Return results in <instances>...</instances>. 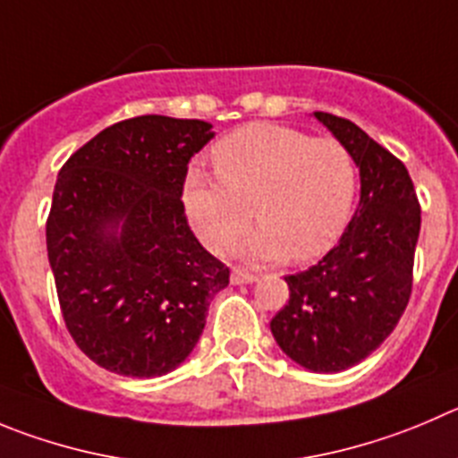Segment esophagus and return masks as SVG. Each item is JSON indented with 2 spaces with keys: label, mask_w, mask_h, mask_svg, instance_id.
I'll return each mask as SVG.
<instances>
[{
  "label": "esophagus",
  "mask_w": 458,
  "mask_h": 458,
  "mask_svg": "<svg viewBox=\"0 0 458 458\" xmlns=\"http://www.w3.org/2000/svg\"><path fill=\"white\" fill-rule=\"evenodd\" d=\"M258 280V276L250 271H246V268L242 267H234L233 268V282L234 284H249V282H255Z\"/></svg>",
  "instance_id": "34e87169"
}]
</instances>
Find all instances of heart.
<instances>
[{"label": "heart", "instance_id": "heart-1", "mask_svg": "<svg viewBox=\"0 0 458 458\" xmlns=\"http://www.w3.org/2000/svg\"><path fill=\"white\" fill-rule=\"evenodd\" d=\"M216 178L194 169L185 205L200 242L225 253L255 219L246 249L264 259L296 262L335 249L352 216L357 162L344 142L311 138L280 123H249L212 148Z\"/></svg>", "mask_w": 458, "mask_h": 458}]
</instances>
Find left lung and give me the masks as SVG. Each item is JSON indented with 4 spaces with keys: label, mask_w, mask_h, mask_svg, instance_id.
<instances>
[{
    "label": "left lung",
    "mask_w": 458,
    "mask_h": 458,
    "mask_svg": "<svg viewBox=\"0 0 458 458\" xmlns=\"http://www.w3.org/2000/svg\"><path fill=\"white\" fill-rule=\"evenodd\" d=\"M352 153L361 200L339 243L307 271L287 276L289 301L271 332L296 364L339 373L382 345L407 310L420 203L409 171L357 123L314 113Z\"/></svg>",
    "instance_id": "obj_1"
}]
</instances>
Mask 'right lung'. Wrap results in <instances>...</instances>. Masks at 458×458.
<instances>
[{
    "mask_svg": "<svg viewBox=\"0 0 458 458\" xmlns=\"http://www.w3.org/2000/svg\"><path fill=\"white\" fill-rule=\"evenodd\" d=\"M209 123L142 114L104 128L63 165L47 253L63 320L94 364L156 377L194 350L230 268L187 224V165Z\"/></svg>",
    "mask_w": 458,
    "mask_h": 458,
    "instance_id": "add662e5",
    "label": "right lung"
}]
</instances>
